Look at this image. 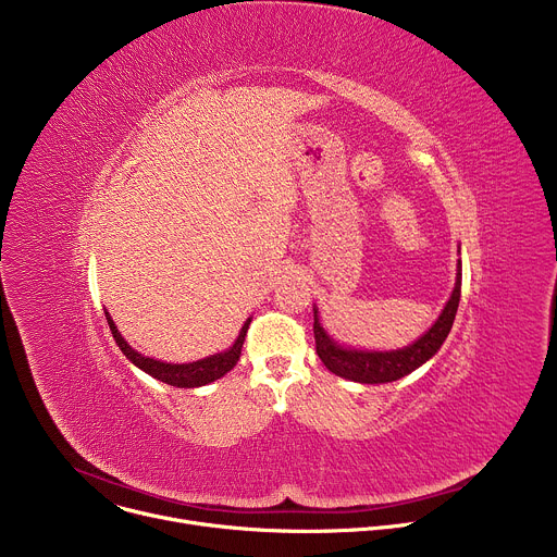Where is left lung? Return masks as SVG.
I'll use <instances>...</instances> for the list:
<instances>
[{
    "label": "left lung",
    "instance_id": "8db88e82",
    "mask_svg": "<svg viewBox=\"0 0 557 557\" xmlns=\"http://www.w3.org/2000/svg\"><path fill=\"white\" fill-rule=\"evenodd\" d=\"M460 301V262H458V273H456V286L454 293L443 308L441 317L436 324L412 346L401 348V350H392V352H363V350H348L337 346L320 326V320H317V310H314V348L324 366L344 379L357 381V383H389L410 374L419 366H423L428 359H432L438 348L443 346L445 337L451 331L454 317L458 310Z\"/></svg>",
    "mask_w": 557,
    "mask_h": 557
}]
</instances>
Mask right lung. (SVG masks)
Instances as JSON below:
<instances>
[{
  "mask_svg": "<svg viewBox=\"0 0 557 557\" xmlns=\"http://www.w3.org/2000/svg\"><path fill=\"white\" fill-rule=\"evenodd\" d=\"M106 317H108L112 337L119 344V348L123 350V355L134 366H138L143 372H147L149 376L163 381L168 385H174V387H200V385H207V383L224 376L228 370H233V366L240 361L243 344H245V337H247V331H249V324H251V320L245 322L240 335H237L235 344L226 352H220V355H213V357H207V359H200V361H194V363H163V361L143 357L134 348H129L127 342L116 331V326L110 320L108 312H106Z\"/></svg>",
  "mask_w": 557,
  "mask_h": 557,
  "instance_id": "obj_1",
  "label": "right lung"
}]
</instances>
